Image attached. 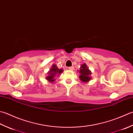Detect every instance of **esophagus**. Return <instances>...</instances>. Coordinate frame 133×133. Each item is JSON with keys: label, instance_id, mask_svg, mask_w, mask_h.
<instances>
[{"label": "esophagus", "instance_id": "34e87169", "mask_svg": "<svg viewBox=\"0 0 133 133\" xmlns=\"http://www.w3.org/2000/svg\"><path fill=\"white\" fill-rule=\"evenodd\" d=\"M68 69L70 70H74V66H70V67L68 68Z\"/></svg>", "mask_w": 133, "mask_h": 133}]
</instances>
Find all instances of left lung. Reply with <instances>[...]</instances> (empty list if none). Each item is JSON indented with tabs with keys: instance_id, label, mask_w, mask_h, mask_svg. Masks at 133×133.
<instances>
[{
	"instance_id": "1",
	"label": "left lung",
	"mask_w": 133,
	"mask_h": 133,
	"mask_svg": "<svg viewBox=\"0 0 133 133\" xmlns=\"http://www.w3.org/2000/svg\"><path fill=\"white\" fill-rule=\"evenodd\" d=\"M78 72L80 74V80L83 83H87L92 78V77L91 76L92 72L88 69L87 65L85 63L81 65L80 70H78Z\"/></svg>"
}]
</instances>
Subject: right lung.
<instances>
[{"label":"right lung","instance_id":"1","mask_svg":"<svg viewBox=\"0 0 133 133\" xmlns=\"http://www.w3.org/2000/svg\"><path fill=\"white\" fill-rule=\"evenodd\" d=\"M63 71L64 70L63 69H59L58 68L57 66L56 65L53 64L50 68V70H49L48 72L47 73L48 76L46 77V79L49 82L53 83L56 80L55 77H58L59 75L63 73Z\"/></svg>","mask_w":133,"mask_h":133}]
</instances>
